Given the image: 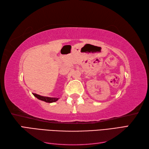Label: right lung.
<instances>
[{
  "label": "right lung",
  "mask_w": 149,
  "mask_h": 149,
  "mask_svg": "<svg viewBox=\"0 0 149 149\" xmlns=\"http://www.w3.org/2000/svg\"><path fill=\"white\" fill-rule=\"evenodd\" d=\"M34 96H35L37 99H38L39 100L45 101L46 102H49V103H51L56 102V101L58 100L59 99L58 98H54V97H43V96H41L40 95H38L36 93H33Z\"/></svg>",
  "instance_id": "add662e5"
}]
</instances>
